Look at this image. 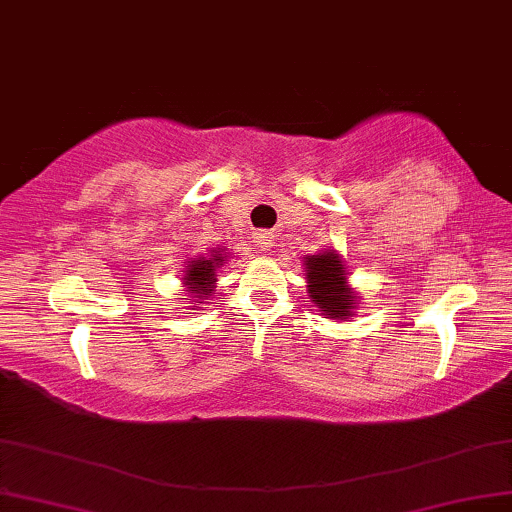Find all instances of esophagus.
Returning a JSON list of instances; mask_svg holds the SVG:
<instances>
[{
  "label": "esophagus",
  "instance_id": "obj_1",
  "mask_svg": "<svg viewBox=\"0 0 512 512\" xmlns=\"http://www.w3.org/2000/svg\"><path fill=\"white\" fill-rule=\"evenodd\" d=\"M256 245L261 247L263 251H267L270 247H274V235H272V233H267V231L256 233Z\"/></svg>",
  "mask_w": 512,
  "mask_h": 512
}]
</instances>
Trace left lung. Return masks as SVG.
<instances>
[{"mask_svg":"<svg viewBox=\"0 0 512 512\" xmlns=\"http://www.w3.org/2000/svg\"><path fill=\"white\" fill-rule=\"evenodd\" d=\"M343 274L345 267L334 251L311 256L306 261V279H309L311 300L329 318H345L350 316V309H355L352 306L355 304V295L345 288Z\"/></svg>","mask_w":512,"mask_h":512,"instance_id":"obj_1","label":"left lung"}]
</instances>
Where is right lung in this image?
Listing matches in <instances>:
<instances>
[{"label": "right lung", "mask_w": 512, "mask_h": 512, "mask_svg": "<svg viewBox=\"0 0 512 512\" xmlns=\"http://www.w3.org/2000/svg\"><path fill=\"white\" fill-rule=\"evenodd\" d=\"M224 256L217 254L212 258H203V261H194L190 267H187V286L192 288V293H196V297L208 295L212 290V283H215V267L222 265Z\"/></svg>", "instance_id": "obj_1"}]
</instances>
